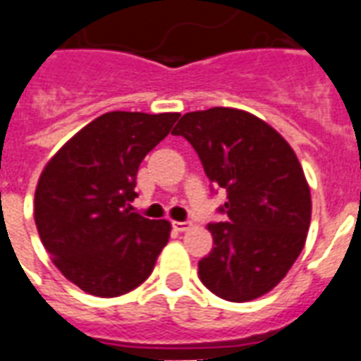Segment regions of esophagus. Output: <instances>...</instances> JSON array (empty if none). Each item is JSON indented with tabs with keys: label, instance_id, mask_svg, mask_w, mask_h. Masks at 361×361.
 <instances>
[{
	"label": "esophagus",
	"instance_id": "34e87169",
	"mask_svg": "<svg viewBox=\"0 0 361 361\" xmlns=\"http://www.w3.org/2000/svg\"><path fill=\"white\" fill-rule=\"evenodd\" d=\"M172 227H174V231H178V233H183V231H189L192 227L191 221H174L172 224Z\"/></svg>",
	"mask_w": 361,
	"mask_h": 361
}]
</instances>
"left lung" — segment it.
Returning <instances> with one entry per match:
<instances>
[{
  "label": "left lung",
  "instance_id": "left-lung-1",
  "mask_svg": "<svg viewBox=\"0 0 361 361\" xmlns=\"http://www.w3.org/2000/svg\"><path fill=\"white\" fill-rule=\"evenodd\" d=\"M199 153L208 180L227 191V224H210L214 247L200 282L246 302L282 282L307 242L312 200L291 145L265 121L235 107L191 111L172 130Z\"/></svg>",
  "mask_w": 361,
  "mask_h": 361
}]
</instances>
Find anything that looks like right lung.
<instances>
[{"instance_id":"add662e5","label":"right lung","mask_w":361,"mask_h":361,"mask_svg":"<svg viewBox=\"0 0 361 361\" xmlns=\"http://www.w3.org/2000/svg\"><path fill=\"white\" fill-rule=\"evenodd\" d=\"M180 114L109 111L81 128L47 162L35 187L37 233L54 267L96 297L142 284L172 225L132 212L140 162Z\"/></svg>"}]
</instances>
